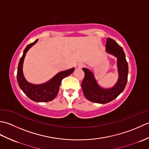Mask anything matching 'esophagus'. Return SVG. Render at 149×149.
<instances>
[{
  "label": "esophagus",
  "mask_w": 149,
  "mask_h": 149,
  "mask_svg": "<svg viewBox=\"0 0 149 149\" xmlns=\"http://www.w3.org/2000/svg\"><path fill=\"white\" fill-rule=\"evenodd\" d=\"M84 66V65L82 64V63H78L76 65H75V69H81Z\"/></svg>",
  "instance_id": "obj_1"
}]
</instances>
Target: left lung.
Segmentation results:
<instances>
[{
    "instance_id": "1",
    "label": "left lung",
    "mask_w": 149,
    "mask_h": 149,
    "mask_svg": "<svg viewBox=\"0 0 149 149\" xmlns=\"http://www.w3.org/2000/svg\"><path fill=\"white\" fill-rule=\"evenodd\" d=\"M106 39V51L117 58L118 79L115 86L110 88H102L98 84L93 73L86 68H83L84 77L81 87L84 95L88 100L99 104L108 103L116 99L124 90L128 77V64L122 47L114 40L109 38Z\"/></svg>"
}]
</instances>
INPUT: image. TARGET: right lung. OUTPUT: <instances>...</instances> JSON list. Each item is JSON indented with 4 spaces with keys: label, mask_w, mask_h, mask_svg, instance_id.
Listing matches in <instances>:
<instances>
[{
    "label": "right lung",
    "mask_w": 149,
    "mask_h": 149,
    "mask_svg": "<svg viewBox=\"0 0 149 149\" xmlns=\"http://www.w3.org/2000/svg\"><path fill=\"white\" fill-rule=\"evenodd\" d=\"M37 41L29 44L24 50L18 66L17 81L21 90L31 100L37 102H46L52 100L57 96L63 79L72 74L74 68L59 72L50 81L42 84H33L27 82L23 74V63L26 53Z\"/></svg>",
    "instance_id": "right-lung-1"
}]
</instances>
